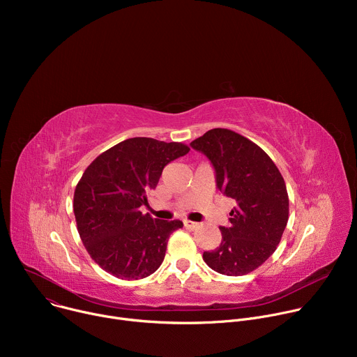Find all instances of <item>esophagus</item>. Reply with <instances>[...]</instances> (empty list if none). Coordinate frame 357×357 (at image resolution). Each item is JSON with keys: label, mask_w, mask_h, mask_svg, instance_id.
I'll list each match as a JSON object with an SVG mask.
<instances>
[{"label": "esophagus", "mask_w": 357, "mask_h": 357, "mask_svg": "<svg viewBox=\"0 0 357 357\" xmlns=\"http://www.w3.org/2000/svg\"><path fill=\"white\" fill-rule=\"evenodd\" d=\"M183 226H185L186 229H190V230H192V229H196V227H197V223H196V222H192V220H185V222H183Z\"/></svg>", "instance_id": "1"}]
</instances>
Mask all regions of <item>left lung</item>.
<instances>
[{
  "label": "left lung",
  "instance_id": "8db88e82",
  "mask_svg": "<svg viewBox=\"0 0 357 357\" xmlns=\"http://www.w3.org/2000/svg\"><path fill=\"white\" fill-rule=\"evenodd\" d=\"M190 145L211 160L219 190L236 202L230 226L220 227V245L203 252V260L230 277L257 270L277 250L288 222L281 172L264 149L227 128L209 130Z\"/></svg>",
  "mask_w": 357,
  "mask_h": 357
}]
</instances>
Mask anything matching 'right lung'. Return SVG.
<instances>
[{
    "label": "right lung",
    "mask_w": 357,
    "mask_h": 357,
    "mask_svg": "<svg viewBox=\"0 0 357 357\" xmlns=\"http://www.w3.org/2000/svg\"><path fill=\"white\" fill-rule=\"evenodd\" d=\"M189 146L135 137L109 148L86 168L73 195L79 236L94 263L120 280H141L164 261L179 220L152 219L139 208L162 169Z\"/></svg>",
    "instance_id": "obj_1"
}]
</instances>
